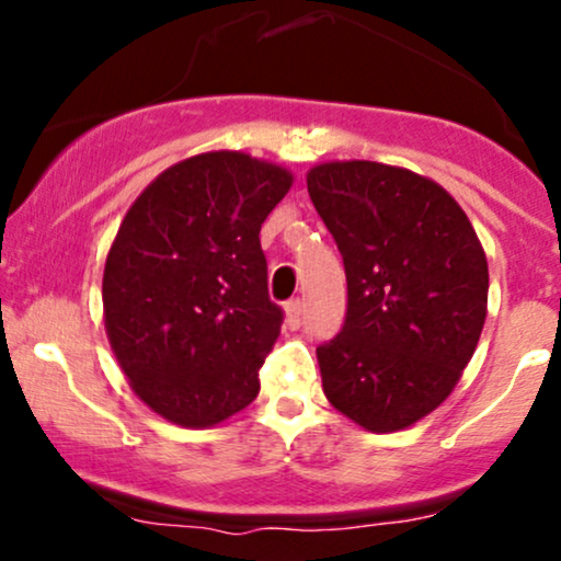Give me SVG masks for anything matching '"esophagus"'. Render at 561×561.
<instances>
[{
	"label": "esophagus",
	"instance_id": "34e87169",
	"mask_svg": "<svg viewBox=\"0 0 561 561\" xmlns=\"http://www.w3.org/2000/svg\"><path fill=\"white\" fill-rule=\"evenodd\" d=\"M302 311H306V306H302L300 298L287 302V324L293 327V330H298L302 324Z\"/></svg>",
	"mask_w": 561,
	"mask_h": 561
}]
</instances>
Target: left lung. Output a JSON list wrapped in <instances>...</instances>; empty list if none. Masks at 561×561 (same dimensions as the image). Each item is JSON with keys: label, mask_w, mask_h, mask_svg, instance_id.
Masks as SVG:
<instances>
[{"label": "left lung", "mask_w": 561, "mask_h": 561, "mask_svg": "<svg viewBox=\"0 0 561 561\" xmlns=\"http://www.w3.org/2000/svg\"><path fill=\"white\" fill-rule=\"evenodd\" d=\"M308 195L345 263L347 313L317 347L324 396L369 433L435 411L459 382L488 313V261L454 197L398 165H313Z\"/></svg>", "instance_id": "1"}]
</instances>
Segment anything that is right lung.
Returning a JSON list of instances; mask_svg holds the SVG:
<instances>
[{
  "label": "right lung",
  "instance_id": "right-lung-1",
  "mask_svg": "<svg viewBox=\"0 0 561 561\" xmlns=\"http://www.w3.org/2000/svg\"><path fill=\"white\" fill-rule=\"evenodd\" d=\"M289 186L282 165L203 152L160 173L121 221L102 276L105 330L163 420L214 427L259 396L285 319L259 234Z\"/></svg>",
  "mask_w": 561,
  "mask_h": 561
}]
</instances>
